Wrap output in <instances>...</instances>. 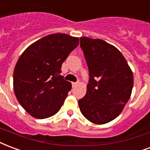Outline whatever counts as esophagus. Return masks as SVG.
<instances>
[{
    "instance_id": "esophagus-1",
    "label": "esophagus",
    "mask_w": 150,
    "mask_h": 150,
    "mask_svg": "<svg viewBox=\"0 0 150 150\" xmlns=\"http://www.w3.org/2000/svg\"><path fill=\"white\" fill-rule=\"evenodd\" d=\"M72 87H75V86H77V84H78V83H72Z\"/></svg>"
}]
</instances>
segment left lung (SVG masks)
<instances>
[{"instance_id": "8db88e82", "label": "left lung", "mask_w": 150, "mask_h": 150, "mask_svg": "<svg viewBox=\"0 0 150 150\" xmlns=\"http://www.w3.org/2000/svg\"><path fill=\"white\" fill-rule=\"evenodd\" d=\"M89 68L86 95L79 100L81 113L90 122L102 125L120 115L130 98L134 76L120 51L100 39L81 37Z\"/></svg>"}]
</instances>
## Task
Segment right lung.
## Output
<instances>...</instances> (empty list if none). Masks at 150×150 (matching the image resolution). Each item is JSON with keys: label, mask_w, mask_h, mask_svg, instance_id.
I'll return each mask as SVG.
<instances>
[{"label": "right lung", "mask_w": 150, "mask_h": 150, "mask_svg": "<svg viewBox=\"0 0 150 150\" xmlns=\"http://www.w3.org/2000/svg\"><path fill=\"white\" fill-rule=\"evenodd\" d=\"M79 39L51 34L24 50L13 72V88L19 103L33 117L47 118L60 110L71 83L60 75L61 67L78 46Z\"/></svg>", "instance_id": "obj_1"}]
</instances>
